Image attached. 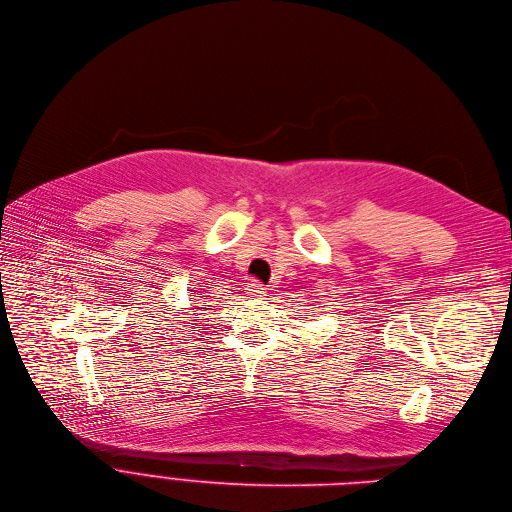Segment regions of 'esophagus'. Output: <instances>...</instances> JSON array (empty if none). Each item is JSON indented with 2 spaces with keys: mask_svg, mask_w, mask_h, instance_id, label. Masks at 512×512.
Wrapping results in <instances>:
<instances>
[{
  "mask_svg": "<svg viewBox=\"0 0 512 512\" xmlns=\"http://www.w3.org/2000/svg\"><path fill=\"white\" fill-rule=\"evenodd\" d=\"M247 294L251 296V298H261L263 294H265V288H263V284L261 282H249V286H247Z\"/></svg>",
  "mask_w": 512,
  "mask_h": 512,
  "instance_id": "esophagus-1",
  "label": "esophagus"
}]
</instances>
